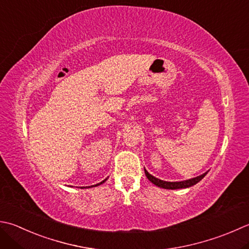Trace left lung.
<instances>
[{"label":"left lung","mask_w":249,"mask_h":249,"mask_svg":"<svg viewBox=\"0 0 249 249\" xmlns=\"http://www.w3.org/2000/svg\"><path fill=\"white\" fill-rule=\"evenodd\" d=\"M144 174L147 178L150 180L151 182L153 184H155L157 187L160 188H163V189H167V190H177V189H184V188H190L194 186V184H196L197 182L201 181V180L206 176V173L202 174L201 176H197V177H194L191 179H188V180H183V181H164V180H160L157 177L152 176V175L148 173V170L144 168Z\"/></svg>","instance_id":"1"}]
</instances>
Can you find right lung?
Listing matches in <instances>:
<instances>
[{
	"instance_id": "right-lung-1",
	"label": "right lung",
	"mask_w": 249,
	"mask_h": 249,
	"mask_svg": "<svg viewBox=\"0 0 249 249\" xmlns=\"http://www.w3.org/2000/svg\"><path fill=\"white\" fill-rule=\"evenodd\" d=\"M107 179H108V178H107ZM107 179H105V180H102V181H101V182H99V183H97V184H95V186H90V187H97V186H100V184H102V183H104L105 181H107ZM90 187H82V189H83V188H90Z\"/></svg>"
}]
</instances>
